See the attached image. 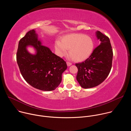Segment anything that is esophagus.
<instances>
[{"label": "esophagus", "instance_id": "obj_1", "mask_svg": "<svg viewBox=\"0 0 131 131\" xmlns=\"http://www.w3.org/2000/svg\"><path fill=\"white\" fill-rule=\"evenodd\" d=\"M67 65L68 66H69L72 65V63H70V62H67Z\"/></svg>", "mask_w": 131, "mask_h": 131}]
</instances>
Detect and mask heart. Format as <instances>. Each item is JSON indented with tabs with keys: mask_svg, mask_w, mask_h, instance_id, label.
I'll return each mask as SVG.
<instances>
[{
	"mask_svg": "<svg viewBox=\"0 0 131 131\" xmlns=\"http://www.w3.org/2000/svg\"><path fill=\"white\" fill-rule=\"evenodd\" d=\"M55 48L60 56L65 54L67 49H69V54L73 60L82 61L91 54L94 48V42L89 36L71 34L65 36L62 42L59 40L56 41Z\"/></svg>",
	"mask_w": 131,
	"mask_h": 131,
	"instance_id": "b5f03b06",
	"label": "heart"
}]
</instances>
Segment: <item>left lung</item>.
<instances>
[{"label": "left lung", "instance_id": "obj_1", "mask_svg": "<svg viewBox=\"0 0 131 131\" xmlns=\"http://www.w3.org/2000/svg\"><path fill=\"white\" fill-rule=\"evenodd\" d=\"M96 37L101 44L85 61L76 64L78 69L77 80L84 89L102 83L108 77L112 67L113 52L109 38L100 31L96 32Z\"/></svg>", "mask_w": 131, "mask_h": 131}]
</instances>
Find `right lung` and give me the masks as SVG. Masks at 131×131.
I'll use <instances>...</instances> for the list:
<instances>
[{"label":"right lung","instance_id":"add662e5","mask_svg":"<svg viewBox=\"0 0 131 131\" xmlns=\"http://www.w3.org/2000/svg\"><path fill=\"white\" fill-rule=\"evenodd\" d=\"M28 45L36 49V54L27 51ZM16 61L25 80L32 87L45 91L54 90L59 85L62 73L67 67L63 59L41 45L34 29L28 31L20 39Z\"/></svg>","mask_w":131,"mask_h":131}]
</instances>
